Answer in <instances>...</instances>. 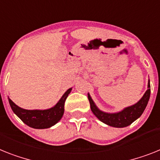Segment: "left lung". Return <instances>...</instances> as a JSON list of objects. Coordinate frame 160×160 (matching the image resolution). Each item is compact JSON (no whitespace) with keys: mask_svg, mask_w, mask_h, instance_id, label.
<instances>
[{"mask_svg":"<svg viewBox=\"0 0 160 160\" xmlns=\"http://www.w3.org/2000/svg\"><path fill=\"white\" fill-rule=\"evenodd\" d=\"M151 96V84L150 80L148 82V89L146 91L143 97L138 101L136 104L126 107L123 111L117 113H106L97 107L89 93H88V98L90 103L91 111L100 121L103 122L107 125L115 128H123L130 125L132 122L140 117L143 111L146 109L148 101Z\"/></svg>","mask_w":160,"mask_h":160,"instance_id":"obj_1","label":"left lung"}]
</instances>
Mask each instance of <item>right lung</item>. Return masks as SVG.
Returning <instances> with one entry per match:
<instances>
[{"mask_svg":"<svg viewBox=\"0 0 160 160\" xmlns=\"http://www.w3.org/2000/svg\"><path fill=\"white\" fill-rule=\"evenodd\" d=\"M72 88L68 89L58 102L53 107L47 110H25L18 107L9 98L12 111L24 123L33 128L43 129L50 128L59 121L64 113V104Z\"/></svg>","mask_w":160,"mask_h":160,"instance_id":"add662e5","label":"right lung"}]
</instances>
